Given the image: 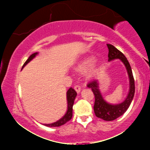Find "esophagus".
I'll return each mask as SVG.
<instances>
[{"mask_svg":"<svg viewBox=\"0 0 150 150\" xmlns=\"http://www.w3.org/2000/svg\"><path fill=\"white\" fill-rule=\"evenodd\" d=\"M74 89H75V90L76 91V92H77V93H80V92L81 87H80V86H78V85L75 86V87H74Z\"/></svg>","mask_w":150,"mask_h":150,"instance_id":"34e87169","label":"esophagus"}]
</instances>
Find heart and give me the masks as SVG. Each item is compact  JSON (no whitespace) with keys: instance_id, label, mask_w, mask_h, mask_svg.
Here are the masks:
<instances>
[{"instance_id":"b5f03b06","label":"heart","mask_w":150,"mask_h":150,"mask_svg":"<svg viewBox=\"0 0 150 150\" xmlns=\"http://www.w3.org/2000/svg\"><path fill=\"white\" fill-rule=\"evenodd\" d=\"M94 61V57H93V56H87V57L82 58L77 63L76 66L75 67V70L77 72H79V73H83L92 65ZM101 67V62H98V63H96L89 71L88 74H87V77H92L93 76H94L97 73V72L100 70Z\"/></svg>"}]
</instances>
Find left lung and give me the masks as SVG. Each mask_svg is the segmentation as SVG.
Listing matches in <instances>:
<instances>
[{"instance_id": "8db88e82", "label": "left lung", "mask_w": 150, "mask_h": 150, "mask_svg": "<svg viewBox=\"0 0 150 150\" xmlns=\"http://www.w3.org/2000/svg\"><path fill=\"white\" fill-rule=\"evenodd\" d=\"M107 46L108 49V61H113L114 59H120L126 68L129 76V80H130V89H129L128 96L126 99L120 104L115 105L111 104L106 102L101 96L100 90L99 89L98 80H93L89 82L87 84V87L92 89L94 94V97H95L94 111L96 116L106 121H111L122 116L127 111L133 99L135 89V80L132 75L131 67L127 58H125L123 53L120 52L115 46L111 44H107Z\"/></svg>"}]
</instances>
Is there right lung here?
I'll use <instances>...</instances> for the list:
<instances>
[{
    "mask_svg": "<svg viewBox=\"0 0 150 150\" xmlns=\"http://www.w3.org/2000/svg\"><path fill=\"white\" fill-rule=\"evenodd\" d=\"M38 54V53H34L33 54H32L29 57L28 59L25 61V63H24L22 68L25 66L27 63H29L30 61H32L33 58L35 57ZM77 96V92H75V89H73L72 87L68 89V92H67V101H68V110H67V112L65 114V116L63 118H61L60 120H58V121L55 122V123H51V124H44V125L48 127H59L61 125H64L65 123H66L67 122L69 121V120L72 118L73 116V106L74 104V101H75V97Z\"/></svg>",
    "mask_w": 150,
    "mask_h": 150,
    "instance_id": "obj_1",
    "label": "right lung"
}]
</instances>
